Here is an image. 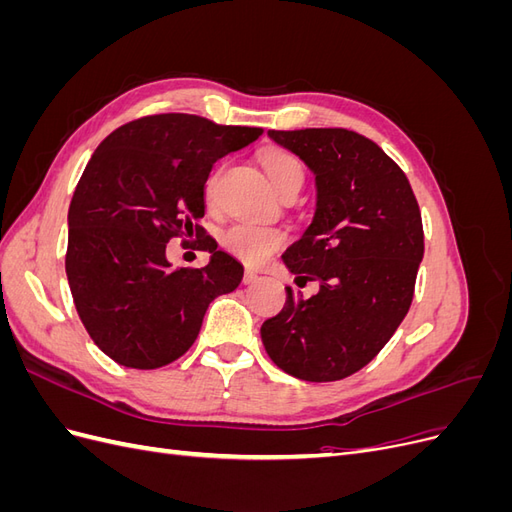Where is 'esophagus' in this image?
<instances>
[{"instance_id":"34e87169","label":"esophagus","mask_w":512,"mask_h":512,"mask_svg":"<svg viewBox=\"0 0 512 512\" xmlns=\"http://www.w3.org/2000/svg\"><path fill=\"white\" fill-rule=\"evenodd\" d=\"M258 282V275L254 271H245L243 275V284H256Z\"/></svg>"}]
</instances>
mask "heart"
Wrapping results in <instances>:
<instances>
[{"instance_id":"1","label":"heart","mask_w":512,"mask_h":512,"mask_svg":"<svg viewBox=\"0 0 512 512\" xmlns=\"http://www.w3.org/2000/svg\"><path fill=\"white\" fill-rule=\"evenodd\" d=\"M262 166H265V173L273 185L277 194H282L290 183L301 181L303 183V168L292 158L290 153L284 151H269L265 158H262ZM222 173V166L215 168L209 181H207V198H213L215 183ZM222 245L224 250L230 252L235 258L250 267L262 265L275 250H280L286 241L284 230L269 224H256V222H235L222 232Z\"/></svg>"}]
</instances>
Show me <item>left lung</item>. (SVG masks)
<instances>
[{
	"label": "left lung",
	"mask_w": 512,
	"mask_h": 512,
	"mask_svg": "<svg viewBox=\"0 0 512 512\" xmlns=\"http://www.w3.org/2000/svg\"><path fill=\"white\" fill-rule=\"evenodd\" d=\"M316 177V211L282 260L297 286L260 329L271 361L307 382H333L365 367L406 318L423 222L410 183L369 138L342 128L267 132Z\"/></svg>",
	"instance_id": "obj_1"
}]
</instances>
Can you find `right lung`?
<instances>
[{
  "mask_svg": "<svg viewBox=\"0 0 512 512\" xmlns=\"http://www.w3.org/2000/svg\"><path fill=\"white\" fill-rule=\"evenodd\" d=\"M260 128L168 113L126 123L91 156L68 211L66 275L94 344L123 367L158 369L192 348L209 303L235 290L243 265L203 239V269H173L166 243L205 215L213 164Z\"/></svg>",
  "mask_w": 512,
  "mask_h": 512,
  "instance_id": "1",
  "label": "right lung"
}]
</instances>
